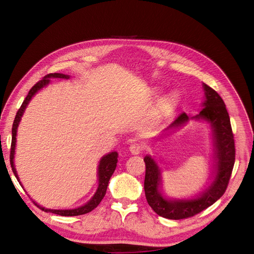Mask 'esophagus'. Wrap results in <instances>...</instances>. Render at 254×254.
Wrapping results in <instances>:
<instances>
[{"mask_svg": "<svg viewBox=\"0 0 254 254\" xmlns=\"http://www.w3.org/2000/svg\"><path fill=\"white\" fill-rule=\"evenodd\" d=\"M129 150L132 155H139V153H141V151L143 150V145L141 143H132L130 145Z\"/></svg>", "mask_w": 254, "mask_h": 254, "instance_id": "34e87169", "label": "esophagus"}]
</instances>
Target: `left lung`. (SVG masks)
Instances as JSON below:
<instances>
[{"label": "left lung", "instance_id": "obj_1", "mask_svg": "<svg viewBox=\"0 0 254 254\" xmlns=\"http://www.w3.org/2000/svg\"><path fill=\"white\" fill-rule=\"evenodd\" d=\"M205 101L200 113L193 119H202L211 124L215 147V177L211 186L197 198L189 200H170L159 191L161 172L150 156L144 158L146 166L144 190L148 204L159 216L168 219L193 217L211 206L225 194L235 162V145L231 123L226 105L216 91L203 83ZM188 115L182 112L167 129L180 127L189 122Z\"/></svg>", "mask_w": 254, "mask_h": 254}]
</instances>
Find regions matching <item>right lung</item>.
Segmentation results:
<instances>
[{"label":"right lung","instance_id":"add662e5","mask_svg":"<svg viewBox=\"0 0 254 254\" xmlns=\"http://www.w3.org/2000/svg\"><path fill=\"white\" fill-rule=\"evenodd\" d=\"M50 78L68 79L70 78V76L64 75V74H60V73H51V74L45 75L41 80L38 81L35 86L29 90L26 98L24 99V102H23V104L21 105L20 109L18 110V112L16 114V118H14V121H13L12 131H11L12 137H11V146H10V165H11V170H12L14 176H16V178L18 179V181H19V177H18L16 168H14V165H13V157H14V147H16V136H17V129L19 126V123H20L22 115H23V113H24V110L27 107L30 99H32V97L37 93L38 91L50 83ZM117 163H118V152L117 151H112L102 158V160L99 161V165H98V189L96 190V193L94 194L93 197H92V199L89 202H87L86 204L80 206V207H77V209L51 210V209H44L43 206L38 205L36 202H34V203L44 212L54 213L57 215H61V216H78V215L87 214V213L91 212L92 210H94L95 207L103 200V198L106 195L107 187H108L109 180L111 178L112 174L115 171V167H117ZM19 183H21V182L19 181Z\"/></svg>","mask_w":254,"mask_h":254}]
</instances>
